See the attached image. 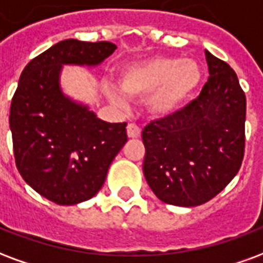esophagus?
Returning a JSON list of instances; mask_svg holds the SVG:
<instances>
[{"label": "esophagus", "instance_id": "obj_1", "mask_svg": "<svg viewBox=\"0 0 263 263\" xmlns=\"http://www.w3.org/2000/svg\"><path fill=\"white\" fill-rule=\"evenodd\" d=\"M126 134H128V138H139L141 137V128L135 124H128Z\"/></svg>", "mask_w": 263, "mask_h": 263}]
</instances>
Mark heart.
I'll use <instances>...</instances> for the list:
<instances>
[{
	"instance_id": "1",
	"label": "heart",
	"mask_w": 263,
	"mask_h": 263,
	"mask_svg": "<svg viewBox=\"0 0 263 263\" xmlns=\"http://www.w3.org/2000/svg\"><path fill=\"white\" fill-rule=\"evenodd\" d=\"M202 82L201 65L192 58L157 55L128 64L117 77L124 96L142 99L147 112L157 118L174 116L190 102ZM112 102L122 103L120 93L110 89Z\"/></svg>"
}]
</instances>
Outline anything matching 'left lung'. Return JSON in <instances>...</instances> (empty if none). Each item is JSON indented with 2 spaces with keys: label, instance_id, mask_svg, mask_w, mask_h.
I'll return each instance as SVG.
<instances>
[{
  "label": "left lung",
  "instance_id": "left-lung-1",
  "mask_svg": "<svg viewBox=\"0 0 263 263\" xmlns=\"http://www.w3.org/2000/svg\"><path fill=\"white\" fill-rule=\"evenodd\" d=\"M209 79L174 116L147 124L143 174L164 203L211 201L238 173L246 147V93L227 62L205 51Z\"/></svg>",
  "mask_w": 263,
  "mask_h": 263
}]
</instances>
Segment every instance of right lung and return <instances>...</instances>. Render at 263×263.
<instances>
[{
	"instance_id": "obj_1",
	"label": "right lung",
	"mask_w": 263,
	"mask_h": 263,
	"mask_svg": "<svg viewBox=\"0 0 263 263\" xmlns=\"http://www.w3.org/2000/svg\"><path fill=\"white\" fill-rule=\"evenodd\" d=\"M110 42L68 39L33 58L21 73L9 111L17 171L57 205H77L100 191L108 167L128 141L126 122H106L60 86L62 65H99Z\"/></svg>"
}]
</instances>
